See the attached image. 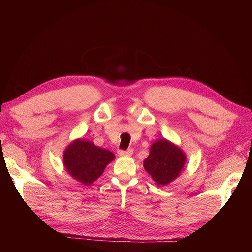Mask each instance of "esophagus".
I'll list each match as a JSON object with an SVG mask.
<instances>
[{
	"label": "esophagus",
	"instance_id": "1",
	"mask_svg": "<svg viewBox=\"0 0 252 252\" xmlns=\"http://www.w3.org/2000/svg\"><path fill=\"white\" fill-rule=\"evenodd\" d=\"M132 152H133V150L132 149H127V150H119L118 151V155L120 156V157H125V156H131L132 155Z\"/></svg>",
	"mask_w": 252,
	"mask_h": 252
}]
</instances>
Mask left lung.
Masks as SVG:
<instances>
[{"instance_id": "8db88e82", "label": "left lung", "mask_w": 252, "mask_h": 252, "mask_svg": "<svg viewBox=\"0 0 252 252\" xmlns=\"http://www.w3.org/2000/svg\"><path fill=\"white\" fill-rule=\"evenodd\" d=\"M185 161L186 157L180 148L166 140H158L152 144L144 168L158 185H167L180 174Z\"/></svg>"}]
</instances>
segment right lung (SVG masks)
Masks as SVG:
<instances>
[{
  "instance_id": "right-lung-1",
  "label": "right lung",
  "mask_w": 252,
  "mask_h": 252,
  "mask_svg": "<svg viewBox=\"0 0 252 252\" xmlns=\"http://www.w3.org/2000/svg\"><path fill=\"white\" fill-rule=\"evenodd\" d=\"M114 155L111 151L96 147L94 143L77 140L65 150L64 165L71 177L84 185H90L103 173Z\"/></svg>"
}]
</instances>
